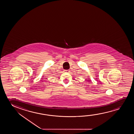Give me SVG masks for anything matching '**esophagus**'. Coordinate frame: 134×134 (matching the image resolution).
<instances>
[{
    "mask_svg": "<svg viewBox=\"0 0 134 134\" xmlns=\"http://www.w3.org/2000/svg\"><path fill=\"white\" fill-rule=\"evenodd\" d=\"M64 71L65 72H67V73H69V72H70V70H64Z\"/></svg>",
    "mask_w": 134,
    "mask_h": 134,
    "instance_id": "esophagus-1",
    "label": "esophagus"
}]
</instances>
